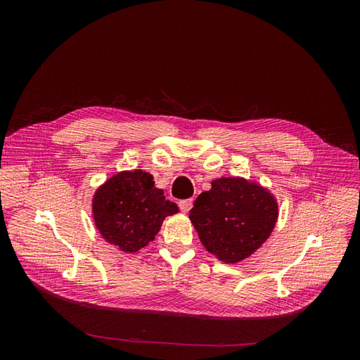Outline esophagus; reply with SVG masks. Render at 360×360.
I'll use <instances>...</instances> for the list:
<instances>
[{"mask_svg": "<svg viewBox=\"0 0 360 360\" xmlns=\"http://www.w3.org/2000/svg\"><path fill=\"white\" fill-rule=\"evenodd\" d=\"M179 205H180V210L181 212H184V213H188L191 209H192V205H193V200H183V201H180L179 202Z\"/></svg>", "mask_w": 360, "mask_h": 360, "instance_id": "obj_1", "label": "esophagus"}]
</instances>
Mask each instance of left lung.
<instances>
[{
  "mask_svg": "<svg viewBox=\"0 0 360 360\" xmlns=\"http://www.w3.org/2000/svg\"><path fill=\"white\" fill-rule=\"evenodd\" d=\"M204 248L225 263L252 255L274 231L275 198L243 179H217L202 192L189 213Z\"/></svg>",
  "mask_w": 360,
  "mask_h": 360,
  "instance_id": "left-lung-1",
  "label": "left lung"
}]
</instances>
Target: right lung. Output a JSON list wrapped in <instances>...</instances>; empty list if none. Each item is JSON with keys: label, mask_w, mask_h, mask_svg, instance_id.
I'll use <instances>...</instances> for the list:
<instances>
[{"label": "right lung", "mask_w": 360, "mask_h": 360, "mask_svg": "<svg viewBox=\"0 0 360 360\" xmlns=\"http://www.w3.org/2000/svg\"><path fill=\"white\" fill-rule=\"evenodd\" d=\"M179 212L155 188L153 176L141 169L120 172L97 189L93 214L97 230L108 243L124 252H136L159 233L167 216Z\"/></svg>", "instance_id": "1"}]
</instances>
